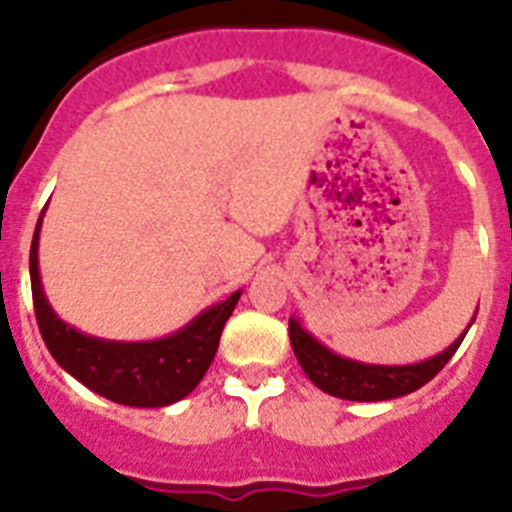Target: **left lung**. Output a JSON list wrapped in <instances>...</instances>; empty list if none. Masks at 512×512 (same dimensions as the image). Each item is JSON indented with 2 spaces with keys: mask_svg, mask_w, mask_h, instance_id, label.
<instances>
[{
  "mask_svg": "<svg viewBox=\"0 0 512 512\" xmlns=\"http://www.w3.org/2000/svg\"><path fill=\"white\" fill-rule=\"evenodd\" d=\"M474 323V318H472ZM469 323V325H472ZM467 325V330H469ZM467 330L451 343L446 351L431 356V359L418 361V364L405 366H384V364H364V361L346 359V356L333 354L328 346L310 336L300 325L297 318H289V341L300 361L302 372L307 374L318 390L328 392L341 400L354 402H379V400H395V397L410 395L420 390L425 382H431L441 372L446 361L456 354L461 346Z\"/></svg>",
  "mask_w": 512,
  "mask_h": 512,
  "instance_id": "obj_1",
  "label": "left lung"
}]
</instances>
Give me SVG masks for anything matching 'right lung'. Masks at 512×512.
<instances>
[{"mask_svg":"<svg viewBox=\"0 0 512 512\" xmlns=\"http://www.w3.org/2000/svg\"><path fill=\"white\" fill-rule=\"evenodd\" d=\"M43 212L30 246V284L40 336L61 369L97 395L130 408H166L200 384L220 346V333L241 300V289L207 307L184 328L156 341H107L61 320L43 292L38 241Z\"/></svg>","mask_w":512,"mask_h":512,"instance_id":"right-lung-1","label":"right lung"}]
</instances>
